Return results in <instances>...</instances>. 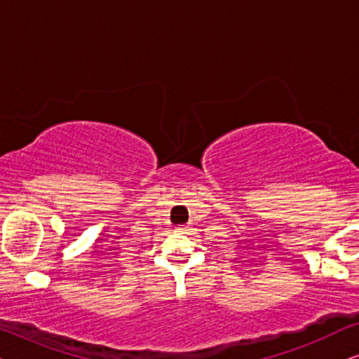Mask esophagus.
<instances>
[{
    "label": "esophagus",
    "mask_w": 359,
    "mask_h": 359,
    "mask_svg": "<svg viewBox=\"0 0 359 359\" xmlns=\"http://www.w3.org/2000/svg\"><path fill=\"white\" fill-rule=\"evenodd\" d=\"M176 230H178V232H183V230H184V229H176Z\"/></svg>",
    "instance_id": "esophagus-1"
}]
</instances>
